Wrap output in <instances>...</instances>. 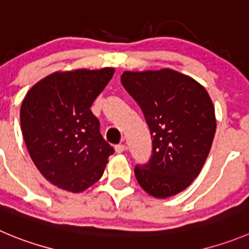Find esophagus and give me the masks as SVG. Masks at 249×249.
Segmentation results:
<instances>
[{
	"instance_id": "1",
	"label": "esophagus",
	"mask_w": 249,
	"mask_h": 249,
	"mask_svg": "<svg viewBox=\"0 0 249 249\" xmlns=\"http://www.w3.org/2000/svg\"><path fill=\"white\" fill-rule=\"evenodd\" d=\"M125 148H126V146H125L124 143H119V145H117V146H115V151H117L118 153H122V152H124V151H125Z\"/></svg>"
}]
</instances>
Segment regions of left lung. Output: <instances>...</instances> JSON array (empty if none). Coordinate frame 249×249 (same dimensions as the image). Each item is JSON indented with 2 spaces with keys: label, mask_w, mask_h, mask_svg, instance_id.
Listing matches in <instances>:
<instances>
[{
  "label": "left lung",
  "mask_w": 249,
  "mask_h": 249,
  "mask_svg": "<svg viewBox=\"0 0 249 249\" xmlns=\"http://www.w3.org/2000/svg\"><path fill=\"white\" fill-rule=\"evenodd\" d=\"M122 85L141 108L152 139L151 159L135 177L155 198L189 187L210 152L216 131L213 104L201 85L173 70L130 72Z\"/></svg>",
  "instance_id": "left-lung-1"
}]
</instances>
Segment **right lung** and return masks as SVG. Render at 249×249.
I'll return each mask as SVG.
<instances>
[{
    "instance_id": "1",
    "label": "right lung",
    "mask_w": 249,
    "mask_h": 249,
    "mask_svg": "<svg viewBox=\"0 0 249 249\" xmlns=\"http://www.w3.org/2000/svg\"><path fill=\"white\" fill-rule=\"evenodd\" d=\"M114 70L55 72L27 93L20 127L30 159L44 177L67 192H83L103 176L114 148L90 106Z\"/></svg>"
}]
</instances>
